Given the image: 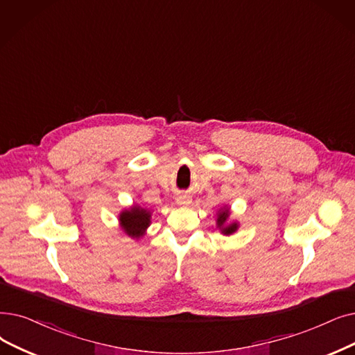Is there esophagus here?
<instances>
[{
	"label": "esophagus",
	"mask_w": 355,
	"mask_h": 355,
	"mask_svg": "<svg viewBox=\"0 0 355 355\" xmlns=\"http://www.w3.org/2000/svg\"><path fill=\"white\" fill-rule=\"evenodd\" d=\"M177 205H180V206H189V205H191V196H189V194H178L177 196Z\"/></svg>",
	"instance_id": "1"
}]
</instances>
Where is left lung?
Instances as JSON below:
<instances>
[{
	"instance_id": "1",
	"label": "left lung",
	"mask_w": 355,
	"mask_h": 355,
	"mask_svg": "<svg viewBox=\"0 0 355 355\" xmlns=\"http://www.w3.org/2000/svg\"><path fill=\"white\" fill-rule=\"evenodd\" d=\"M229 209L227 207H223L219 210L218 213V220H216V225H218V227L220 229V232L223 235H232L234 232H236L238 229V223L236 222H232V223H227V219H229Z\"/></svg>"
}]
</instances>
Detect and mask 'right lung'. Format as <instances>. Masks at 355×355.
Listing matches in <instances>:
<instances>
[{
  "instance_id": "add662e5",
  "label": "right lung",
  "mask_w": 355,
  "mask_h": 355,
  "mask_svg": "<svg viewBox=\"0 0 355 355\" xmlns=\"http://www.w3.org/2000/svg\"><path fill=\"white\" fill-rule=\"evenodd\" d=\"M119 222L126 235L139 239L141 236H144L146 227L150 225V211L135 205L133 207L123 210L120 213Z\"/></svg>"
}]
</instances>
